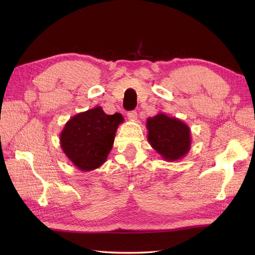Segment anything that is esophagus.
<instances>
[{"label": "esophagus", "instance_id": "obj_1", "mask_svg": "<svg viewBox=\"0 0 255 255\" xmlns=\"http://www.w3.org/2000/svg\"><path fill=\"white\" fill-rule=\"evenodd\" d=\"M128 118L129 120H135L137 118V112L135 111H132V112H128Z\"/></svg>", "mask_w": 255, "mask_h": 255}]
</instances>
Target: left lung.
Here are the masks:
<instances>
[{
	"label": "left lung",
	"mask_w": 255,
	"mask_h": 255,
	"mask_svg": "<svg viewBox=\"0 0 255 255\" xmlns=\"http://www.w3.org/2000/svg\"><path fill=\"white\" fill-rule=\"evenodd\" d=\"M148 140L152 148L166 160L181 159L191 144L190 128L180 119L158 114L146 120Z\"/></svg>",
	"instance_id": "left-lung-1"
}]
</instances>
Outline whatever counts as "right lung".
Instances as JSON below:
<instances>
[{"label":"right lung","mask_w":255,"mask_h":255,"mask_svg":"<svg viewBox=\"0 0 255 255\" xmlns=\"http://www.w3.org/2000/svg\"><path fill=\"white\" fill-rule=\"evenodd\" d=\"M121 122V114L107 115L101 106L80 113L66 123L60 134L61 149L80 170H95L105 163Z\"/></svg>","instance_id":"right-lung-1"}]
</instances>
